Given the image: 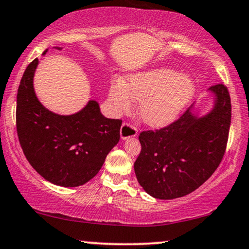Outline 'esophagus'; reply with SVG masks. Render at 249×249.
Wrapping results in <instances>:
<instances>
[{"label": "esophagus", "mask_w": 249, "mask_h": 249, "mask_svg": "<svg viewBox=\"0 0 249 249\" xmlns=\"http://www.w3.org/2000/svg\"><path fill=\"white\" fill-rule=\"evenodd\" d=\"M138 134V128L130 123H123L121 127V137L123 140L128 139V138H133Z\"/></svg>", "instance_id": "esophagus-1"}]
</instances>
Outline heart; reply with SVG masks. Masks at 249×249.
Masks as SVG:
<instances>
[{
  "instance_id": "obj_1",
  "label": "heart",
  "mask_w": 249,
  "mask_h": 249,
  "mask_svg": "<svg viewBox=\"0 0 249 249\" xmlns=\"http://www.w3.org/2000/svg\"><path fill=\"white\" fill-rule=\"evenodd\" d=\"M196 86L188 74L172 69L156 68L138 72L127 83L116 79L109 96L115 111H128L134 100L140 101L139 115L146 124L163 127L174 123L194 97Z\"/></svg>"
}]
</instances>
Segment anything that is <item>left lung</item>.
<instances>
[{"instance_id": "1", "label": "left lung", "mask_w": 249, "mask_h": 249, "mask_svg": "<svg viewBox=\"0 0 249 249\" xmlns=\"http://www.w3.org/2000/svg\"><path fill=\"white\" fill-rule=\"evenodd\" d=\"M215 106L197 117L191 106L177 121L139 135L141 152L134 162L138 181L152 196L171 200L185 196L208 180L218 168L228 144L231 99L228 87H210Z\"/></svg>"}]
</instances>
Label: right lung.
<instances>
[{"label": "right lung", "instance_id": "right-lung-1", "mask_svg": "<svg viewBox=\"0 0 249 249\" xmlns=\"http://www.w3.org/2000/svg\"><path fill=\"white\" fill-rule=\"evenodd\" d=\"M37 63L36 58L28 64L18 87L16 126L21 149L46 180L63 187L80 186L97 175L117 144L122 121L106 118L94 100L70 116L49 111L33 88Z\"/></svg>", "mask_w": 249, "mask_h": 249}]
</instances>
